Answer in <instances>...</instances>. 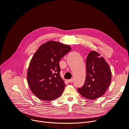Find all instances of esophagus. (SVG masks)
Here are the masks:
<instances>
[{"label":"esophagus","mask_w":129,"mask_h":129,"mask_svg":"<svg viewBox=\"0 0 129 129\" xmlns=\"http://www.w3.org/2000/svg\"><path fill=\"white\" fill-rule=\"evenodd\" d=\"M73 81H74L73 79H70V80H68V81L69 82H71V83H72L73 82Z\"/></svg>","instance_id":"34e87169"}]
</instances>
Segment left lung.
I'll return each mask as SVG.
<instances>
[{"label":"left lung","instance_id":"left-lung-1","mask_svg":"<svg viewBox=\"0 0 129 129\" xmlns=\"http://www.w3.org/2000/svg\"><path fill=\"white\" fill-rule=\"evenodd\" d=\"M87 75L82 87L77 90L84 97L96 100L104 95L111 81V72L104 58L96 51L90 52L86 60Z\"/></svg>","mask_w":129,"mask_h":129}]
</instances>
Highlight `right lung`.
Wrapping results in <instances>:
<instances>
[{
	"label": "right lung",
	"instance_id": "obj_1",
	"mask_svg": "<svg viewBox=\"0 0 129 129\" xmlns=\"http://www.w3.org/2000/svg\"><path fill=\"white\" fill-rule=\"evenodd\" d=\"M71 49L69 45L49 41L40 46L34 54L27 79L31 91L38 99L51 101L62 95L65 83L60 75L59 61Z\"/></svg>",
	"mask_w": 129,
	"mask_h": 129
}]
</instances>
